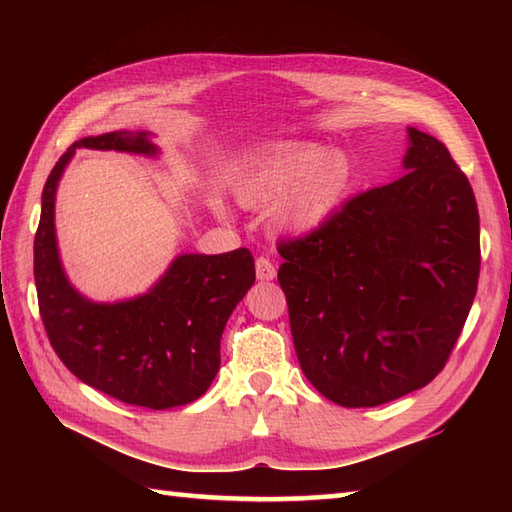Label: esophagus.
<instances>
[{
  "mask_svg": "<svg viewBox=\"0 0 512 512\" xmlns=\"http://www.w3.org/2000/svg\"><path fill=\"white\" fill-rule=\"evenodd\" d=\"M255 270H257V279L259 281H273L275 275H277V270H275L273 262H270L268 257H257Z\"/></svg>",
  "mask_w": 512,
  "mask_h": 512,
  "instance_id": "esophagus-1",
  "label": "esophagus"
}]
</instances>
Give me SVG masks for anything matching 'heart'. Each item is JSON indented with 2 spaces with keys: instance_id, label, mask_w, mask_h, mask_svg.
<instances>
[{
  "instance_id": "heart-1",
  "label": "heart",
  "mask_w": 512,
  "mask_h": 512,
  "mask_svg": "<svg viewBox=\"0 0 512 512\" xmlns=\"http://www.w3.org/2000/svg\"><path fill=\"white\" fill-rule=\"evenodd\" d=\"M352 160L341 149L295 145L250 165L233 180L235 200L246 209H268L277 233L310 235L328 224L352 187ZM211 211L228 217L224 202L211 195Z\"/></svg>"
}]
</instances>
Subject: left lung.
<instances>
[{
    "instance_id": "8db88e82",
    "label": "left lung",
    "mask_w": 512,
    "mask_h": 512,
    "mask_svg": "<svg viewBox=\"0 0 512 512\" xmlns=\"http://www.w3.org/2000/svg\"><path fill=\"white\" fill-rule=\"evenodd\" d=\"M405 176L279 246L299 365L341 407H376L440 374L480 279V215L438 138L407 127Z\"/></svg>"
}]
</instances>
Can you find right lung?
Masks as SVG:
<instances>
[{
  "label": "right lung",
  "instance_id": "1",
  "mask_svg": "<svg viewBox=\"0 0 512 512\" xmlns=\"http://www.w3.org/2000/svg\"><path fill=\"white\" fill-rule=\"evenodd\" d=\"M81 147L160 154L149 132L118 129L76 140L50 171L35 235V284L48 339L76 378L107 396L147 409L189 405L220 369L222 332L255 284V259L248 248L182 253L143 295L121 301L81 295L65 275L54 226L59 180Z\"/></svg>",
  "mask_w": 512,
  "mask_h": 512
}]
</instances>
